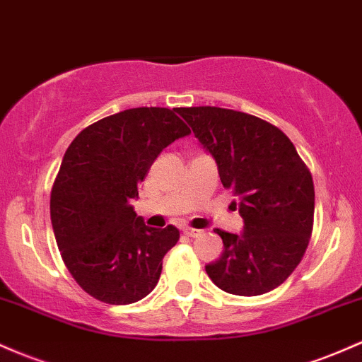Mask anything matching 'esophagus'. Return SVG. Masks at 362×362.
<instances>
[{
	"label": "esophagus",
	"instance_id": "34e87169",
	"mask_svg": "<svg viewBox=\"0 0 362 362\" xmlns=\"http://www.w3.org/2000/svg\"><path fill=\"white\" fill-rule=\"evenodd\" d=\"M182 234L188 235V238H197V235L200 234V230L192 229V227H186V229H182Z\"/></svg>",
	"mask_w": 362,
	"mask_h": 362
}]
</instances>
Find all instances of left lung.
Segmentation results:
<instances>
[{
	"instance_id": "left-lung-1",
	"label": "left lung",
	"mask_w": 362,
	"mask_h": 362,
	"mask_svg": "<svg viewBox=\"0 0 362 362\" xmlns=\"http://www.w3.org/2000/svg\"><path fill=\"white\" fill-rule=\"evenodd\" d=\"M176 112L214 157L245 222L241 234L215 229L224 251L205 267L206 274L229 294L274 291L299 265L310 243L315 215L310 170L289 138L257 116L212 105Z\"/></svg>"
}]
</instances>
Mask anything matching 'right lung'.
<instances>
[{
  "instance_id": "right-lung-1",
  "label": "right lung",
  "mask_w": 362,
  "mask_h": 362,
  "mask_svg": "<svg viewBox=\"0 0 362 362\" xmlns=\"http://www.w3.org/2000/svg\"><path fill=\"white\" fill-rule=\"evenodd\" d=\"M174 112L127 109L82 129L64 152L51 192L52 230L73 279L103 303L150 294L180 239L174 226H145L132 206L162 150L192 133Z\"/></svg>"
}]
</instances>
